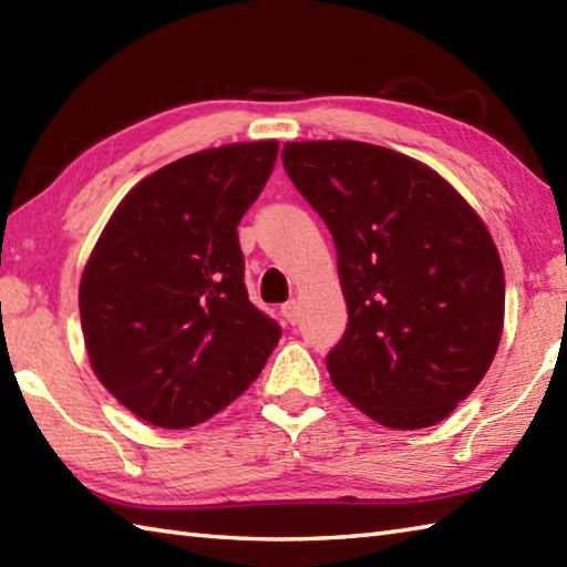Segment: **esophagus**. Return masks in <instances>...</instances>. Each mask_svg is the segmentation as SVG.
Segmentation results:
<instances>
[{"label":"esophagus","mask_w":567,"mask_h":567,"mask_svg":"<svg viewBox=\"0 0 567 567\" xmlns=\"http://www.w3.org/2000/svg\"><path fill=\"white\" fill-rule=\"evenodd\" d=\"M282 317L287 319V323H292V327L299 321V305L295 302V299H290V302L282 305Z\"/></svg>","instance_id":"esophagus-1"}]
</instances>
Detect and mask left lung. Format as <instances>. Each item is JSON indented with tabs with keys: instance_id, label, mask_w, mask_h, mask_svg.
I'll return each instance as SVG.
<instances>
[{
	"instance_id": "obj_1",
	"label": "left lung",
	"mask_w": 567,
	"mask_h": 567,
	"mask_svg": "<svg viewBox=\"0 0 567 567\" xmlns=\"http://www.w3.org/2000/svg\"><path fill=\"white\" fill-rule=\"evenodd\" d=\"M282 165L339 252L348 327L327 355L333 388L388 429L439 424L502 339L487 226L436 171L372 143H285Z\"/></svg>"
}]
</instances>
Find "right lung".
Segmentation results:
<instances>
[{
  "instance_id": "obj_1",
  "label": "right lung",
  "mask_w": 567,
  "mask_h": 567,
  "mask_svg": "<svg viewBox=\"0 0 567 567\" xmlns=\"http://www.w3.org/2000/svg\"><path fill=\"white\" fill-rule=\"evenodd\" d=\"M277 148L231 143L143 177L84 265L80 321L94 375L153 426L187 429L221 412L280 341L250 305L236 231Z\"/></svg>"
}]
</instances>
